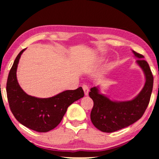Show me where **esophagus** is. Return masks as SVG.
<instances>
[{
	"label": "esophagus",
	"instance_id": "34e87169",
	"mask_svg": "<svg viewBox=\"0 0 159 159\" xmlns=\"http://www.w3.org/2000/svg\"><path fill=\"white\" fill-rule=\"evenodd\" d=\"M82 88H83L84 95H88V93H89V88H88V86L86 85V84H83V86H82Z\"/></svg>",
	"mask_w": 159,
	"mask_h": 159
}]
</instances>
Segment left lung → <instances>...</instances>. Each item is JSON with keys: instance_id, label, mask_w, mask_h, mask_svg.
I'll return each mask as SVG.
<instances>
[{"instance_id": "left-lung-1", "label": "left lung", "mask_w": 159, "mask_h": 159, "mask_svg": "<svg viewBox=\"0 0 159 159\" xmlns=\"http://www.w3.org/2000/svg\"><path fill=\"white\" fill-rule=\"evenodd\" d=\"M139 58L136 64L142 69L145 77L144 87L140 93L132 100L127 101H112L100 93L98 87L90 89L89 95L93 101L90 119L97 129L103 132H113L119 130L139 120L148 106L153 85V77L144 56L132 51Z\"/></svg>"}]
</instances>
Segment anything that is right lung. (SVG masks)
Returning a JSON list of instances; mask_svg holds the SVG:
<instances>
[{
  "instance_id": "1",
  "label": "right lung",
  "mask_w": 159,
  "mask_h": 159,
  "mask_svg": "<svg viewBox=\"0 0 159 159\" xmlns=\"http://www.w3.org/2000/svg\"><path fill=\"white\" fill-rule=\"evenodd\" d=\"M25 49L16 56L8 74L6 93L10 109L16 120L29 129L46 132L59 125L71 103L84 97L82 87L77 90H65L55 96L40 98L27 95L16 78L19 58Z\"/></svg>"
}]
</instances>
